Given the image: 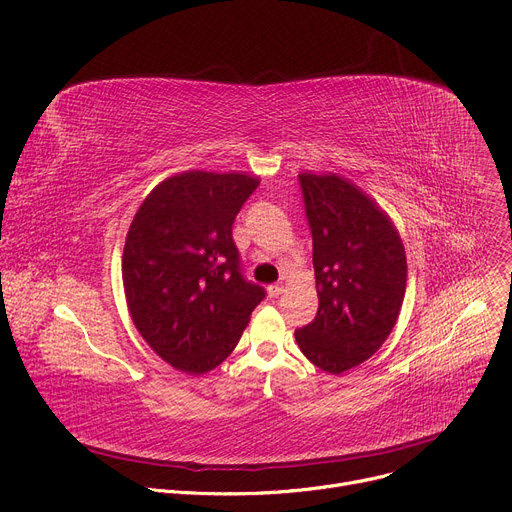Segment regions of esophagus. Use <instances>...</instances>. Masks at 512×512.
I'll use <instances>...</instances> for the list:
<instances>
[{"mask_svg":"<svg viewBox=\"0 0 512 512\" xmlns=\"http://www.w3.org/2000/svg\"><path fill=\"white\" fill-rule=\"evenodd\" d=\"M266 293H268L270 297H279V295L283 293V285H268V287H266Z\"/></svg>","mask_w":512,"mask_h":512,"instance_id":"esophagus-1","label":"esophagus"}]
</instances>
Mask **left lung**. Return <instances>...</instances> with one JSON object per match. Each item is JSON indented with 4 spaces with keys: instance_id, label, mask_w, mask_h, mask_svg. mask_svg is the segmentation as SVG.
<instances>
[{
    "instance_id": "left-lung-1",
    "label": "left lung",
    "mask_w": 512,
    "mask_h": 512,
    "mask_svg": "<svg viewBox=\"0 0 512 512\" xmlns=\"http://www.w3.org/2000/svg\"><path fill=\"white\" fill-rule=\"evenodd\" d=\"M312 229L316 318L295 330L314 366L343 374L372 357L397 324L405 248L384 210L337 173H299Z\"/></svg>"
}]
</instances>
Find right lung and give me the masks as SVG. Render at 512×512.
<instances>
[{"label": "right lung", "mask_w": 512, "mask_h": 512, "mask_svg": "<svg viewBox=\"0 0 512 512\" xmlns=\"http://www.w3.org/2000/svg\"><path fill=\"white\" fill-rule=\"evenodd\" d=\"M260 179L184 171L140 204L122 279L142 339L175 370L206 374L235 349L266 291L248 281L233 242L239 208Z\"/></svg>", "instance_id": "obj_1"}]
</instances>
